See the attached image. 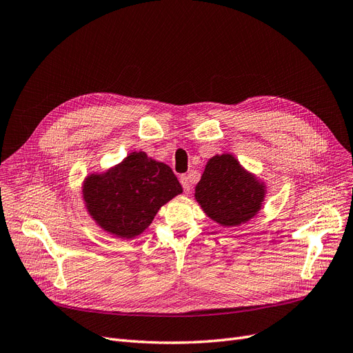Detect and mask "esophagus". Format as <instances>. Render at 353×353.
I'll return each instance as SVG.
<instances>
[{"mask_svg": "<svg viewBox=\"0 0 353 353\" xmlns=\"http://www.w3.org/2000/svg\"><path fill=\"white\" fill-rule=\"evenodd\" d=\"M180 183H181V186H183V190H185V193H189L190 192V179H189V176H181L180 177Z\"/></svg>", "mask_w": 353, "mask_h": 353, "instance_id": "34e87169", "label": "esophagus"}]
</instances>
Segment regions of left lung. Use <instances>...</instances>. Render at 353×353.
<instances>
[{"label": "left lung", "mask_w": 353, "mask_h": 353, "mask_svg": "<svg viewBox=\"0 0 353 353\" xmlns=\"http://www.w3.org/2000/svg\"><path fill=\"white\" fill-rule=\"evenodd\" d=\"M194 192L206 215L224 227L249 221L260 211L265 198V186L230 154L208 161Z\"/></svg>", "instance_id": "8db88e82"}]
</instances>
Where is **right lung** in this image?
<instances>
[{"instance_id": "right-lung-1", "label": "right lung", "mask_w": 353, "mask_h": 353, "mask_svg": "<svg viewBox=\"0 0 353 353\" xmlns=\"http://www.w3.org/2000/svg\"><path fill=\"white\" fill-rule=\"evenodd\" d=\"M181 192L172 168L139 151L108 173L87 177L84 201L104 231L134 239L152 223L164 203Z\"/></svg>"}]
</instances>
